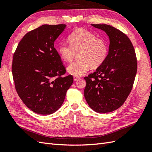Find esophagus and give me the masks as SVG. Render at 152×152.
<instances>
[{"label":"esophagus","mask_w":152,"mask_h":152,"mask_svg":"<svg viewBox=\"0 0 152 152\" xmlns=\"http://www.w3.org/2000/svg\"><path fill=\"white\" fill-rule=\"evenodd\" d=\"M81 78H80V77H78V76H74V81H78V80H80Z\"/></svg>","instance_id":"esophagus-1"}]
</instances>
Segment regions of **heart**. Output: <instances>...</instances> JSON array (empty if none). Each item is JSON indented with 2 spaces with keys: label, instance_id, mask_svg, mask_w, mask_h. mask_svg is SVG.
Returning a JSON list of instances; mask_svg holds the SVG:
<instances>
[{
  "label": "heart",
  "instance_id": "b5f03b06",
  "mask_svg": "<svg viewBox=\"0 0 152 152\" xmlns=\"http://www.w3.org/2000/svg\"><path fill=\"white\" fill-rule=\"evenodd\" d=\"M69 44L61 43L58 47L61 57L71 62L78 53V60L69 64L67 70L70 74L80 76L87 72L90 67L96 69L107 59L109 48L103 38L84 28H78L68 36Z\"/></svg>",
  "mask_w": 152,
  "mask_h": 152
}]
</instances>
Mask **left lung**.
Wrapping results in <instances>:
<instances>
[{"label": "left lung", "mask_w": 152, "mask_h": 152, "mask_svg": "<svg viewBox=\"0 0 152 152\" xmlns=\"http://www.w3.org/2000/svg\"><path fill=\"white\" fill-rule=\"evenodd\" d=\"M105 31L110 38L107 59L95 72L84 78V96L90 108L99 113L115 110L133 89L137 72L134 48L120 30L105 24H91Z\"/></svg>", "instance_id": "left-lung-1"}]
</instances>
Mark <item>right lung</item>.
Segmentation results:
<instances>
[{
	"label": "right lung",
	"mask_w": 152,
	"mask_h": 152,
	"mask_svg": "<svg viewBox=\"0 0 152 152\" xmlns=\"http://www.w3.org/2000/svg\"><path fill=\"white\" fill-rule=\"evenodd\" d=\"M66 25H43L23 37L13 56L12 72L16 91L27 107L42 115L51 114L64 102L74 82L64 76L66 68L54 42Z\"/></svg>",
	"instance_id": "1"
}]
</instances>
